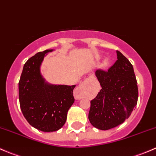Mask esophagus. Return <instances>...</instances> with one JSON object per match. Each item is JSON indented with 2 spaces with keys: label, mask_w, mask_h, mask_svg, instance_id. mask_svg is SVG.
<instances>
[{
  "label": "esophagus",
  "mask_w": 156,
  "mask_h": 156,
  "mask_svg": "<svg viewBox=\"0 0 156 156\" xmlns=\"http://www.w3.org/2000/svg\"><path fill=\"white\" fill-rule=\"evenodd\" d=\"M88 81H89V79H88V78H86V79H84V81H82V82H81V84H80V85L76 88V90H75V99H79L80 98L79 93L81 92V89H82L83 87H85L86 84H87V83H88Z\"/></svg>",
  "instance_id": "obj_1"
}]
</instances>
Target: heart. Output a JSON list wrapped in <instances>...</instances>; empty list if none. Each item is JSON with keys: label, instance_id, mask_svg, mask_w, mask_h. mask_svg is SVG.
<instances>
[{"label": "heart", "instance_id": "b5f03b06", "mask_svg": "<svg viewBox=\"0 0 156 156\" xmlns=\"http://www.w3.org/2000/svg\"><path fill=\"white\" fill-rule=\"evenodd\" d=\"M108 65H109V59H108V58H106V59H104V61H103V66L106 67V66H108Z\"/></svg>", "mask_w": 156, "mask_h": 156}]
</instances>
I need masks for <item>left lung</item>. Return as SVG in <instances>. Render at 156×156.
<instances>
[{
  "instance_id": "left-lung-1",
  "label": "left lung",
  "mask_w": 156,
  "mask_h": 156,
  "mask_svg": "<svg viewBox=\"0 0 156 156\" xmlns=\"http://www.w3.org/2000/svg\"><path fill=\"white\" fill-rule=\"evenodd\" d=\"M117 60L107 71H96L101 85L90 101L88 119L94 127L106 130L119 126L129 118L137 103L138 87L133 66L116 50Z\"/></svg>"
}]
</instances>
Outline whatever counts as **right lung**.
I'll return each mask as SVG.
<instances>
[{
	"label": "right lung",
	"mask_w": 156,
	"mask_h": 156,
	"mask_svg": "<svg viewBox=\"0 0 156 156\" xmlns=\"http://www.w3.org/2000/svg\"><path fill=\"white\" fill-rule=\"evenodd\" d=\"M53 50L39 52L28 59L19 82L23 115L31 126L44 132L56 131L63 126L67 112L75 102V85L50 84L41 73L44 58Z\"/></svg>",
	"instance_id": "add662e5"
}]
</instances>
